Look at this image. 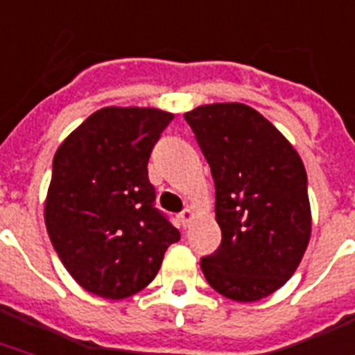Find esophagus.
<instances>
[{"instance_id": "34e87169", "label": "esophagus", "mask_w": 355, "mask_h": 355, "mask_svg": "<svg viewBox=\"0 0 355 355\" xmlns=\"http://www.w3.org/2000/svg\"><path fill=\"white\" fill-rule=\"evenodd\" d=\"M178 218H180V221H182V225L184 227H188L189 223H191V220H193V218H196V212H193V210H191V208H186V210H184L182 214H180V216H178Z\"/></svg>"}]
</instances>
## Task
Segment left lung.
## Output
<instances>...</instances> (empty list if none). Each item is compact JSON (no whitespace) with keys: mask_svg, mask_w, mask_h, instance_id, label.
<instances>
[{"mask_svg":"<svg viewBox=\"0 0 355 355\" xmlns=\"http://www.w3.org/2000/svg\"><path fill=\"white\" fill-rule=\"evenodd\" d=\"M216 186L221 243L201 261L208 285L234 302H259L296 272L311 238L304 162L261 113L216 102L184 113Z\"/></svg>","mask_w":355,"mask_h":355,"instance_id":"obj_1","label":"left lung"}]
</instances>
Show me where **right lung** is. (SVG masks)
Here are the masks:
<instances>
[{"label": "right lung", "mask_w": 355, "mask_h": 355, "mask_svg": "<svg viewBox=\"0 0 355 355\" xmlns=\"http://www.w3.org/2000/svg\"><path fill=\"white\" fill-rule=\"evenodd\" d=\"M156 107L107 105L87 117L53 156L44 223L80 286L123 300L156 277L178 229L154 208L147 164L173 121Z\"/></svg>", "instance_id": "add662e5"}]
</instances>
